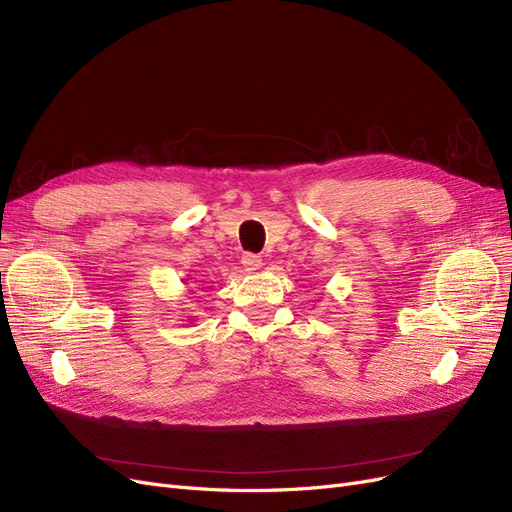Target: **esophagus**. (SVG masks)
Wrapping results in <instances>:
<instances>
[{
  "mask_svg": "<svg viewBox=\"0 0 512 512\" xmlns=\"http://www.w3.org/2000/svg\"><path fill=\"white\" fill-rule=\"evenodd\" d=\"M241 265H243V269H245L247 273H254V271H258V269L262 267V258L256 256V254H245V256L241 258Z\"/></svg>",
  "mask_w": 512,
  "mask_h": 512,
  "instance_id": "esophagus-1",
  "label": "esophagus"
}]
</instances>
